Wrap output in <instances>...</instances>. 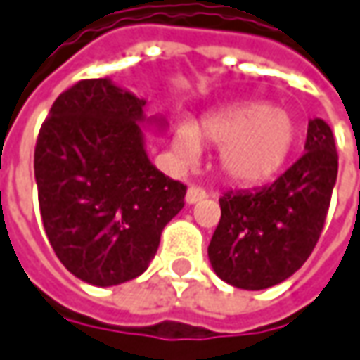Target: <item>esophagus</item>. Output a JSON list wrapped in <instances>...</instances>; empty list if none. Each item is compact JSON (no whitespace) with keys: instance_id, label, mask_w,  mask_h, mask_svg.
Wrapping results in <instances>:
<instances>
[{"instance_id":"obj_1","label":"esophagus","mask_w":360,"mask_h":360,"mask_svg":"<svg viewBox=\"0 0 360 360\" xmlns=\"http://www.w3.org/2000/svg\"><path fill=\"white\" fill-rule=\"evenodd\" d=\"M206 196H208L206 190H202L198 186H190L188 192H186V204H198V202H202Z\"/></svg>"}]
</instances>
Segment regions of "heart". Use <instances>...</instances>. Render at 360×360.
<instances>
[{"mask_svg": "<svg viewBox=\"0 0 360 360\" xmlns=\"http://www.w3.org/2000/svg\"><path fill=\"white\" fill-rule=\"evenodd\" d=\"M295 134V120L285 108L242 105L208 115L196 127L176 122L172 148L184 164H196L202 142L219 146V172L236 184L253 186L279 172Z\"/></svg>", "mask_w": 360, "mask_h": 360, "instance_id": "1", "label": "heart"}]
</instances>
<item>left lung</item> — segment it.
I'll list each match as a JSON object with an SVG mask.
<instances>
[{"label": "left lung", "mask_w": 360, "mask_h": 360, "mask_svg": "<svg viewBox=\"0 0 360 360\" xmlns=\"http://www.w3.org/2000/svg\"><path fill=\"white\" fill-rule=\"evenodd\" d=\"M305 150L274 184L219 198L221 218L208 257L226 283L259 291L285 281L307 262L339 170L333 130L323 118L309 120Z\"/></svg>", "instance_id": "obj_1"}]
</instances>
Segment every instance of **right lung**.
Segmentation results:
<instances>
[{
	"instance_id": "add662e5",
	"label": "right lung",
	"mask_w": 360,
	"mask_h": 360,
	"mask_svg": "<svg viewBox=\"0 0 360 360\" xmlns=\"http://www.w3.org/2000/svg\"><path fill=\"white\" fill-rule=\"evenodd\" d=\"M146 101L108 77L57 96L35 146L43 228L61 264L84 283L142 276L164 226L184 208L186 186L150 162L144 130H166Z\"/></svg>"
}]
</instances>
